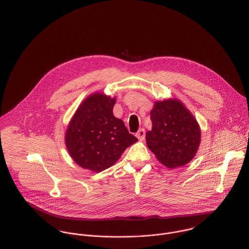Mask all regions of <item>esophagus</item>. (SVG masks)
I'll list each match as a JSON object with an SVG mask.
<instances>
[{
	"mask_svg": "<svg viewBox=\"0 0 249 249\" xmlns=\"http://www.w3.org/2000/svg\"><path fill=\"white\" fill-rule=\"evenodd\" d=\"M136 137H137L141 142L143 141L144 138H145V131H144V129H140V130L137 132Z\"/></svg>",
	"mask_w": 249,
	"mask_h": 249,
	"instance_id": "34e87169",
	"label": "esophagus"
}]
</instances>
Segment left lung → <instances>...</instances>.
Wrapping results in <instances>:
<instances>
[{
    "label": "left lung",
    "mask_w": 249,
    "mask_h": 249,
    "mask_svg": "<svg viewBox=\"0 0 249 249\" xmlns=\"http://www.w3.org/2000/svg\"><path fill=\"white\" fill-rule=\"evenodd\" d=\"M150 118L152 129L145 139L158 161L170 169L191 162L200 146L201 129L183 103L178 99L157 101Z\"/></svg>",
    "instance_id": "left-lung-1"
}]
</instances>
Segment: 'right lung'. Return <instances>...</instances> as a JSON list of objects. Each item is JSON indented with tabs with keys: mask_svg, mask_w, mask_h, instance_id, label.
I'll list each match as a JSON object with an SVG mask.
<instances>
[{
	"mask_svg": "<svg viewBox=\"0 0 249 249\" xmlns=\"http://www.w3.org/2000/svg\"><path fill=\"white\" fill-rule=\"evenodd\" d=\"M115 97L93 93L71 117L65 142L72 160L81 168L100 173L118 161L127 147L138 142L121 119L113 115Z\"/></svg>",
	"mask_w": 249,
	"mask_h": 249,
	"instance_id": "add662e5",
	"label": "right lung"
}]
</instances>
